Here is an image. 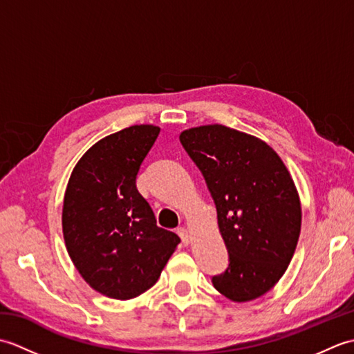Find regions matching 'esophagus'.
I'll return each instance as SVG.
<instances>
[{
    "label": "esophagus",
    "instance_id": "esophagus-1",
    "mask_svg": "<svg viewBox=\"0 0 354 354\" xmlns=\"http://www.w3.org/2000/svg\"><path fill=\"white\" fill-rule=\"evenodd\" d=\"M178 234H179V237H181L184 245H189L192 242V234H190L189 230H187V228H184V227L178 228Z\"/></svg>",
    "mask_w": 354,
    "mask_h": 354
}]
</instances>
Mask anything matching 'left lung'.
Listing matches in <instances>:
<instances>
[{"label": "left lung", "instance_id": "left-lung-1", "mask_svg": "<svg viewBox=\"0 0 354 354\" xmlns=\"http://www.w3.org/2000/svg\"><path fill=\"white\" fill-rule=\"evenodd\" d=\"M217 209L230 254L213 286L231 301L265 295L288 269L301 231V202L281 158L265 141L223 124L179 135Z\"/></svg>", "mask_w": 354, "mask_h": 354}]
</instances>
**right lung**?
<instances>
[{
  "label": "right lung",
  "instance_id": "right-lung-1",
  "mask_svg": "<svg viewBox=\"0 0 354 354\" xmlns=\"http://www.w3.org/2000/svg\"><path fill=\"white\" fill-rule=\"evenodd\" d=\"M160 127L135 124L97 141L73 169L62 208L66 251L102 295L131 299L152 288L178 243L137 190Z\"/></svg>",
  "mask_w": 354,
  "mask_h": 354
}]
</instances>
